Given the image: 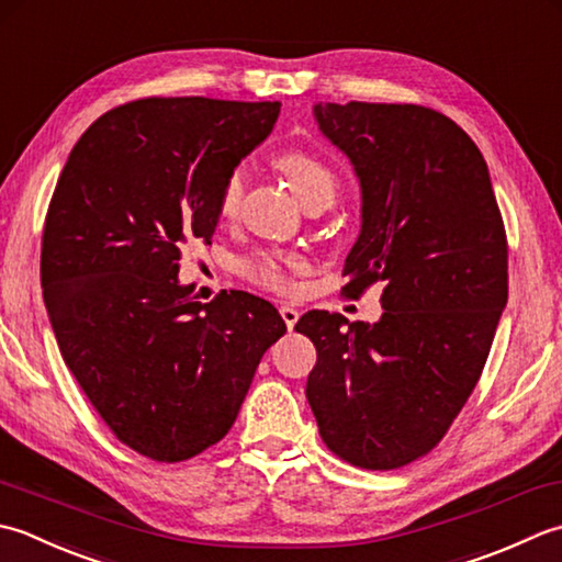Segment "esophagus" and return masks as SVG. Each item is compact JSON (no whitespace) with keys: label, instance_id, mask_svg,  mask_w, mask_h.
Listing matches in <instances>:
<instances>
[{"label":"esophagus","instance_id":"esophagus-1","mask_svg":"<svg viewBox=\"0 0 562 562\" xmlns=\"http://www.w3.org/2000/svg\"><path fill=\"white\" fill-rule=\"evenodd\" d=\"M279 313H281L283 323H285V327H289V329H293V327H295V323H297V317H301V313H297L293 305H281V307H279Z\"/></svg>","mask_w":562,"mask_h":562}]
</instances>
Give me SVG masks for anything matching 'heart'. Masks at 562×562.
Returning <instances> with one entry per match:
<instances>
[{
    "label": "heart",
    "instance_id": "b5f03b06",
    "mask_svg": "<svg viewBox=\"0 0 562 562\" xmlns=\"http://www.w3.org/2000/svg\"><path fill=\"white\" fill-rule=\"evenodd\" d=\"M277 167L289 181L297 199L307 201L313 196H329L335 199L337 193V175L329 165H325L317 155L307 150H289L279 155ZM245 193V171L233 169L231 177L225 179L217 196V215L233 217L239 209ZM297 269V261L293 257L271 255V251H259V255L245 257L239 261V271L251 283L261 285V289L273 293H289L293 291V271Z\"/></svg>",
    "mask_w": 562,
    "mask_h": 562
}]
</instances>
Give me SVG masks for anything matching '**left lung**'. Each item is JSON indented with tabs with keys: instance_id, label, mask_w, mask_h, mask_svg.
<instances>
[{
	"instance_id": "left-lung-1",
	"label": "left lung",
	"mask_w": 562,
	"mask_h": 562,
	"mask_svg": "<svg viewBox=\"0 0 562 562\" xmlns=\"http://www.w3.org/2000/svg\"><path fill=\"white\" fill-rule=\"evenodd\" d=\"M361 181L345 293L383 281L375 325L305 313L317 363L307 403L327 449L366 471L417 461L471 397L507 305V233L468 133L417 104H317Z\"/></svg>"
}]
</instances>
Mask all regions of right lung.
Returning <instances> with one entry per match:
<instances>
[{"label": "right lung", "mask_w": 562, "mask_h": 562, "mask_svg": "<svg viewBox=\"0 0 562 562\" xmlns=\"http://www.w3.org/2000/svg\"><path fill=\"white\" fill-rule=\"evenodd\" d=\"M279 101L147 97L106 111L72 147L43 227V301L67 369L121 443L159 463L235 425L277 307L211 303L179 285L181 249L211 243L225 179L271 133Z\"/></svg>", "instance_id": "1"}]
</instances>
